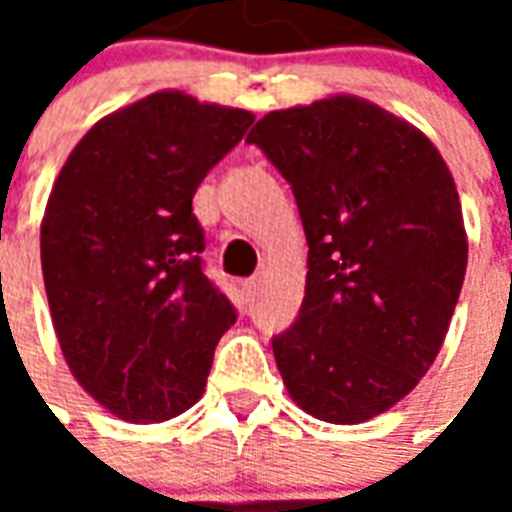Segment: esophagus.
Masks as SVG:
<instances>
[{"label": "esophagus", "mask_w": 512, "mask_h": 512, "mask_svg": "<svg viewBox=\"0 0 512 512\" xmlns=\"http://www.w3.org/2000/svg\"><path fill=\"white\" fill-rule=\"evenodd\" d=\"M241 290H244V299L246 301H255L257 296H260V279H257V277L246 279L244 285H241Z\"/></svg>", "instance_id": "obj_1"}]
</instances>
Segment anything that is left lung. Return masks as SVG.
Listing matches in <instances>:
<instances>
[{"mask_svg":"<svg viewBox=\"0 0 512 512\" xmlns=\"http://www.w3.org/2000/svg\"><path fill=\"white\" fill-rule=\"evenodd\" d=\"M246 142L290 183L310 246L299 318L271 340L282 381L312 417L365 422L428 373L461 296L450 169L428 136L351 95L268 112Z\"/></svg>","mask_w":512,"mask_h":512,"instance_id":"obj_1","label":"left lung"}]
</instances>
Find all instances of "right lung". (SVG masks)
I'll use <instances>...</instances> for the list:
<instances>
[{"label": "right lung", "mask_w": 512, "mask_h": 512, "mask_svg": "<svg viewBox=\"0 0 512 512\" xmlns=\"http://www.w3.org/2000/svg\"><path fill=\"white\" fill-rule=\"evenodd\" d=\"M252 112L153 93L95 123L57 175L40 263L65 362L128 422H164L205 392L238 312L202 271L191 197Z\"/></svg>", "instance_id": "1"}]
</instances>
